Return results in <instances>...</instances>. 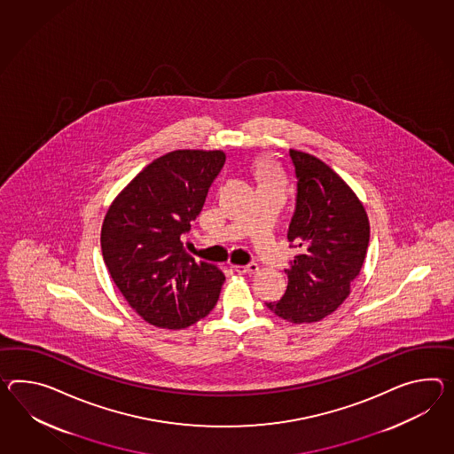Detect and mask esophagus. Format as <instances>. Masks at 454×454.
I'll list each match as a JSON object with an SVG mask.
<instances>
[{
    "mask_svg": "<svg viewBox=\"0 0 454 454\" xmlns=\"http://www.w3.org/2000/svg\"><path fill=\"white\" fill-rule=\"evenodd\" d=\"M234 270L239 272V274H254L259 270V266L255 262H251L247 266H234Z\"/></svg>",
    "mask_w": 454,
    "mask_h": 454,
    "instance_id": "34e87169",
    "label": "esophagus"
}]
</instances>
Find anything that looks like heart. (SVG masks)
<instances>
[{"mask_svg":"<svg viewBox=\"0 0 454 454\" xmlns=\"http://www.w3.org/2000/svg\"><path fill=\"white\" fill-rule=\"evenodd\" d=\"M267 176H269V174H266V177H264V178H269V177H267Z\"/></svg>","mask_w":454,"mask_h":454,"instance_id":"heart-1","label":"heart"}]
</instances>
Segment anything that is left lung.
Listing matches in <instances>:
<instances>
[{
	"label": "left lung",
	"instance_id": "left-lung-1",
	"mask_svg": "<svg viewBox=\"0 0 454 454\" xmlns=\"http://www.w3.org/2000/svg\"><path fill=\"white\" fill-rule=\"evenodd\" d=\"M297 178L287 238L300 254L286 269L288 286L267 309L292 323L332 315L349 295L369 246V220L353 190L315 155L288 151Z\"/></svg>",
	"mask_w": 454,
	"mask_h": 454
}]
</instances>
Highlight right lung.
<instances>
[{
    "mask_svg": "<svg viewBox=\"0 0 454 454\" xmlns=\"http://www.w3.org/2000/svg\"><path fill=\"white\" fill-rule=\"evenodd\" d=\"M226 162L223 151H174L155 159L111 203L101 253L111 278L147 323L180 330L216 305L224 276L184 249L211 184Z\"/></svg>",
    "mask_w": 454,
    "mask_h": 454,
    "instance_id": "right-lung-1",
    "label": "right lung"
}]
</instances>
